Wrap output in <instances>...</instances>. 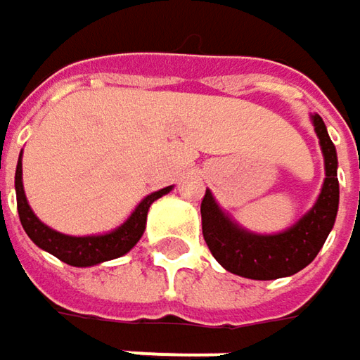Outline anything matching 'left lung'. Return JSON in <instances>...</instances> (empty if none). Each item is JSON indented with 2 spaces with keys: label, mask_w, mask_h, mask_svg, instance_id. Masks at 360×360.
<instances>
[{
  "label": "left lung",
  "mask_w": 360,
  "mask_h": 360,
  "mask_svg": "<svg viewBox=\"0 0 360 360\" xmlns=\"http://www.w3.org/2000/svg\"><path fill=\"white\" fill-rule=\"evenodd\" d=\"M311 122L325 158V182L311 210L292 226L274 234H258L244 229L206 188L200 206L202 234L212 256L232 274L252 281L292 276L311 264L335 226L339 212L337 148L328 138L323 118L311 114Z\"/></svg>",
  "instance_id": "obj_1"
}]
</instances>
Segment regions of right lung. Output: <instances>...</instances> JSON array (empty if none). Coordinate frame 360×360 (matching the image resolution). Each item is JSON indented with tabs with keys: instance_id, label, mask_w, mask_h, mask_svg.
Instances as JSON below:
<instances>
[{
	"instance_id": "obj_1",
	"label": "right lung",
	"mask_w": 360,
	"mask_h": 360,
	"mask_svg": "<svg viewBox=\"0 0 360 360\" xmlns=\"http://www.w3.org/2000/svg\"><path fill=\"white\" fill-rule=\"evenodd\" d=\"M21 154L20 160H18V168H15V196H18V212H20L21 226L35 246H39L41 250H46L56 258H60L65 264L77 266V269L96 266V264H102L105 260H114V258H120L126 252H130L144 234L148 210H150L152 202L162 198L164 194H168L174 188L166 186L158 192L148 194L134 208V212L120 226L110 230V232L90 234V236H70V234L49 229L48 224H44L32 210L30 202L25 198V190H23Z\"/></svg>"
}]
</instances>
